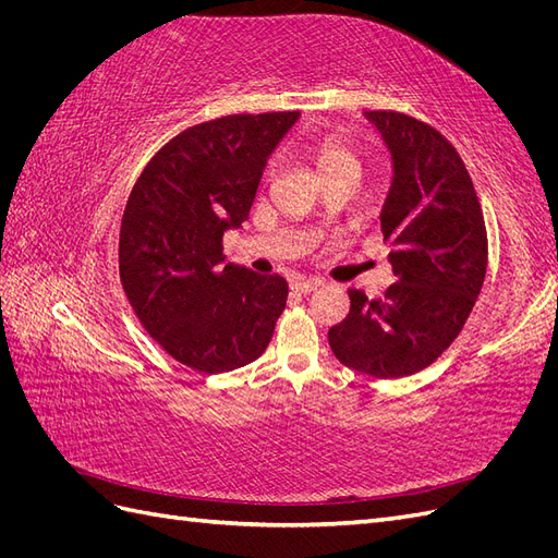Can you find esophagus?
Listing matches in <instances>:
<instances>
[{
  "label": "esophagus",
  "instance_id": "34e87169",
  "mask_svg": "<svg viewBox=\"0 0 558 558\" xmlns=\"http://www.w3.org/2000/svg\"><path fill=\"white\" fill-rule=\"evenodd\" d=\"M320 286V281H314V279H302V277H298V279H293L291 281V291L293 293H302V295H307V293H314L316 289Z\"/></svg>",
  "mask_w": 558,
  "mask_h": 558
}]
</instances>
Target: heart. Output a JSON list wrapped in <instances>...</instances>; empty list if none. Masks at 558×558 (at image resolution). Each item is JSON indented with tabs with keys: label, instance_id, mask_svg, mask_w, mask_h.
Here are the masks:
<instances>
[{
	"label": "heart",
	"instance_id": "b5f03b06",
	"mask_svg": "<svg viewBox=\"0 0 558 558\" xmlns=\"http://www.w3.org/2000/svg\"><path fill=\"white\" fill-rule=\"evenodd\" d=\"M312 156L324 181H332L340 177H361L359 154L340 140H316L312 144Z\"/></svg>",
	"mask_w": 558,
	"mask_h": 558
}]
</instances>
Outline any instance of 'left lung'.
I'll list each match as a JSON object with an SVG mask.
<instances>
[{
  "instance_id": "1",
  "label": "left lung",
  "mask_w": 558,
  "mask_h": 558,
  "mask_svg": "<svg viewBox=\"0 0 558 558\" xmlns=\"http://www.w3.org/2000/svg\"><path fill=\"white\" fill-rule=\"evenodd\" d=\"M393 160L381 209L396 283L381 300L351 289L328 330L335 359L363 375L400 379L428 367L459 337L482 291L488 242L475 185L442 132L400 111H365Z\"/></svg>"
}]
</instances>
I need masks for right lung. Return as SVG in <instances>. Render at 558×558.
Returning <instances> with one entry per match:
<instances>
[{
    "label": "right lung",
    "mask_w": 558,
    "mask_h": 558,
    "mask_svg": "<svg viewBox=\"0 0 558 558\" xmlns=\"http://www.w3.org/2000/svg\"><path fill=\"white\" fill-rule=\"evenodd\" d=\"M300 111L234 113L179 132L148 160L118 240L123 291L146 332L202 375L228 373L267 349L289 283L226 263L265 162Z\"/></svg>",
    "instance_id": "1"
}]
</instances>
